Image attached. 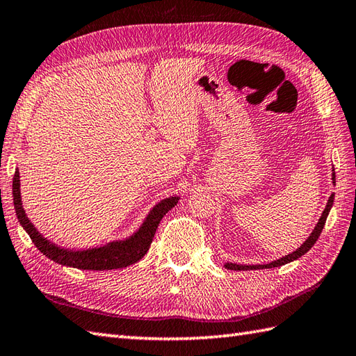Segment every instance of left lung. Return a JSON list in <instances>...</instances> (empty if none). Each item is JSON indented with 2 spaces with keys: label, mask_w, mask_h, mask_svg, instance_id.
Here are the masks:
<instances>
[{
  "label": "left lung",
  "mask_w": 356,
  "mask_h": 356,
  "mask_svg": "<svg viewBox=\"0 0 356 356\" xmlns=\"http://www.w3.org/2000/svg\"><path fill=\"white\" fill-rule=\"evenodd\" d=\"M332 184L335 185V170H334V168H332ZM334 199H335V194H330V197H329V200H327V205H326V208H324V211H323V214H321V217H320L318 223L315 225V228H314V231L311 232V236H309V237L306 238L305 243L301 245V246L297 249V251H293V252H291V254H287V255L282 257V259L274 260V261L266 263V264H238V263L226 261V263H223V266H225L226 269H232V270L269 269V268H278V266H283V264H286V263H291V261H293V260L300 259V257H301V255H305V254L309 251V249H311V248L315 245V241L318 240L320 234H321V231H323V228H324V223H326V218H327V216H329V211H330L332 205H334Z\"/></svg>",
  "instance_id": "left-lung-1"
}]
</instances>
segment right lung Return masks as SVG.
Returning <instances> with one entry per match:
<instances>
[{
  "instance_id": "1",
  "label": "right lung",
  "mask_w": 356,
  "mask_h": 356,
  "mask_svg": "<svg viewBox=\"0 0 356 356\" xmlns=\"http://www.w3.org/2000/svg\"><path fill=\"white\" fill-rule=\"evenodd\" d=\"M12 193H13V207L15 213H17L19 225L24 228L29 234L30 238L35 243V246L47 257V259L56 261L63 266L86 269V270H110V269H120L127 268L130 264L139 261L143 255L147 254L149 249L151 241L156 234L159 223H161L162 217L168 213L171 208L177 205L180 197L174 195V197L163 199L153 207L149 211L145 220L140 225V228L131 234L130 237L124 240H115L110 243L99 246V248H88L81 249V251H73V249H65L51 243L50 240L42 237L33 223L29 220L26 216V211L22 208L21 202V191H19V171L15 170L13 184H12Z\"/></svg>"
}]
</instances>
